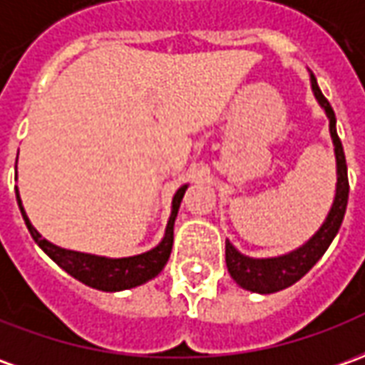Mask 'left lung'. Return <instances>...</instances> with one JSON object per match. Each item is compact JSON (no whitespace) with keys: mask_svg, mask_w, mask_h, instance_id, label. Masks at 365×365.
<instances>
[{"mask_svg":"<svg viewBox=\"0 0 365 365\" xmlns=\"http://www.w3.org/2000/svg\"><path fill=\"white\" fill-rule=\"evenodd\" d=\"M312 77V89L316 99L326 110L328 119H330V135L334 140V150H336V163H338V187H336V198L330 208V215L326 218V222L316 235L300 246L298 250H294L290 255L278 256V258H248L240 255L235 246L226 240V266L228 272L235 278L236 284H240L242 288L250 292L272 294L278 290H284L294 282H298L304 274L310 272L314 264L320 260L324 252L331 245L334 236L340 230L341 220L346 215L348 207V192H350V182H348V167H346V155L341 149V140L336 133V115L334 109L328 103V99L322 95L320 87L316 83V77Z\"/></svg>","mask_w":365,"mask_h":365,"instance_id":"obj_1","label":"left lung"}]
</instances>
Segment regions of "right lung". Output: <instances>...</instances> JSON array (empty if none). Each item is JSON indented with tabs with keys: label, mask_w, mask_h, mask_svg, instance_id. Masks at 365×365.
<instances>
[{
	"label": "right lung",
	"mask_w": 365,
	"mask_h": 365,
	"mask_svg": "<svg viewBox=\"0 0 365 365\" xmlns=\"http://www.w3.org/2000/svg\"><path fill=\"white\" fill-rule=\"evenodd\" d=\"M185 190H187V187H180L175 198H173V212H170V218H168L167 232H165L163 242L157 248L145 252V255L130 256V258H115V260L113 258H103V256L73 252V250H65V248L51 245L31 226L24 207H21V198H19L17 188H15V197H17L19 210L24 215L25 225L29 228L34 240L43 248V252L51 258L53 262H57L65 272L71 274L73 278H77L79 282L87 284L91 288L105 290V292H117V290H127V288L147 282L165 268L168 256H170V248H173V226H175V218H177L180 200L185 197Z\"/></svg>",
	"instance_id": "obj_1"
}]
</instances>
